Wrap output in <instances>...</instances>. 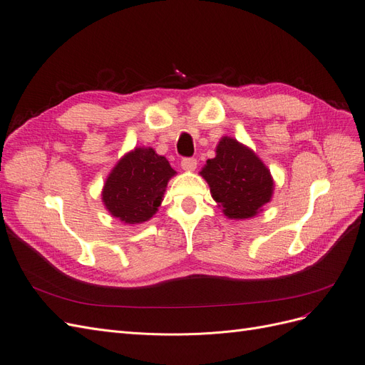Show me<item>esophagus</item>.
Listing matches in <instances>:
<instances>
[{"mask_svg": "<svg viewBox=\"0 0 365 365\" xmlns=\"http://www.w3.org/2000/svg\"><path fill=\"white\" fill-rule=\"evenodd\" d=\"M197 161L195 158H182L181 160V168L187 172H193L196 169Z\"/></svg>", "mask_w": 365, "mask_h": 365, "instance_id": "1", "label": "esophagus"}]
</instances>
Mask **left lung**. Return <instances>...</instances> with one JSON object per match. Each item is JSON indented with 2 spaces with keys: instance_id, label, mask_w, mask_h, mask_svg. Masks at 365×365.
<instances>
[{
  "instance_id": "obj_1",
  "label": "left lung",
  "mask_w": 365,
  "mask_h": 365,
  "mask_svg": "<svg viewBox=\"0 0 365 365\" xmlns=\"http://www.w3.org/2000/svg\"><path fill=\"white\" fill-rule=\"evenodd\" d=\"M201 175L213 200L231 219L252 217L271 200L274 182L267 165L233 138L219 141L216 157L207 161Z\"/></svg>"
}]
</instances>
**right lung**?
I'll list each match as a JSON object with an SVG mask.
<instances>
[{
	"label": "right lung",
	"mask_w": 365,
	"mask_h": 365,
	"mask_svg": "<svg viewBox=\"0 0 365 365\" xmlns=\"http://www.w3.org/2000/svg\"><path fill=\"white\" fill-rule=\"evenodd\" d=\"M175 175L169 161L150 148H137L121 158L103 187L108 212L126 224H141L158 210L165 185Z\"/></svg>",
	"instance_id": "add662e5"
}]
</instances>
